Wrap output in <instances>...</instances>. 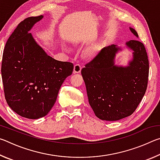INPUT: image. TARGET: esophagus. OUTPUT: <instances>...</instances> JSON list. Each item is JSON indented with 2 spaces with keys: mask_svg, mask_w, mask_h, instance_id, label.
<instances>
[{
  "mask_svg": "<svg viewBox=\"0 0 160 160\" xmlns=\"http://www.w3.org/2000/svg\"><path fill=\"white\" fill-rule=\"evenodd\" d=\"M81 66L79 64H76L74 66V69H73V73H80L81 71Z\"/></svg>",
  "mask_w": 160,
  "mask_h": 160,
  "instance_id": "esophagus-1",
  "label": "esophagus"
}]
</instances>
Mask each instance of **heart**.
I'll return each mask as SVG.
<instances>
[{
    "label": "heart",
    "instance_id": "b5f03b06",
    "mask_svg": "<svg viewBox=\"0 0 160 160\" xmlns=\"http://www.w3.org/2000/svg\"><path fill=\"white\" fill-rule=\"evenodd\" d=\"M97 52V45L96 44H92L90 46H88V47L85 48L84 50V55L87 58H91L94 56V54Z\"/></svg>",
    "mask_w": 160,
    "mask_h": 160
}]
</instances>
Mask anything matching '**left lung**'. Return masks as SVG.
<instances>
[{"label": "left lung", "instance_id": "left-lung-1", "mask_svg": "<svg viewBox=\"0 0 160 160\" xmlns=\"http://www.w3.org/2000/svg\"><path fill=\"white\" fill-rule=\"evenodd\" d=\"M130 30L137 38V32ZM132 58L126 66L115 65L116 53L123 48L112 44L103 48L81 70L90 105L97 118L118 121L131 116L147 90L149 61L144 44L126 42Z\"/></svg>", "mask_w": 160, "mask_h": 160}]
</instances>
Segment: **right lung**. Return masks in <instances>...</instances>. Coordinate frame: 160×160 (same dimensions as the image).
<instances>
[{
  "label": "right lung",
  "mask_w": 160,
  "mask_h": 160,
  "mask_svg": "<svg viewBox=\"0 0 160 160\" xmlns=\"http://www.w3.org/2000/svg\"><path fill=\"white\" fill-rule=\"evenodd\" d=\"M43 18L39 15L22 21L8 39L2 53L5 99L12 111L29 119L48 114L74 67L72 63L48 56L29 32Z\"/></svg>",
  "instance_id": "right-lung-1"
}]
</instances>
